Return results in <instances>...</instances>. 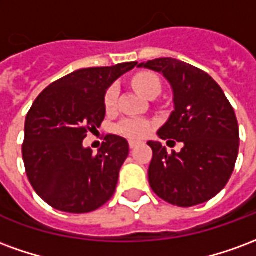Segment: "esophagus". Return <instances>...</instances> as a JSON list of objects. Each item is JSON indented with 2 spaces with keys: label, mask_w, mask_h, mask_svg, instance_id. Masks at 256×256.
<instances>
[{
  "label": "esophagus",
  "mask_w": 256,
  "mask_h": 256,
  "mask_svg": "<svg viewBox=\"0 0 256 256\" xmlns=\"http://www.w3.org/2000/svg\"><path fill=\"white\" fill-rule=\"evenodd\" d=\"M142 144L141 141H136V140H130L128 141V146H130V150H134V148H137L140 145Z\"/></svg>",
  "instance_id": "34e87169"
}]
</instances>
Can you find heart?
<instances>
[{
	"instance_id": "heart-1",
	"label": "heart",
	"mask_w": 256,
	"mask_h": 256,
	"mask_svg": "<svg viewBox=\"0 0 256 256\" xmlns=\"http://www.w3.org/2000/svg\"><path fill=\"white\" fill-rule=\"evenodd\" d=\"M133 86L140 94L145 97H148L154 92H160L162 89L160 79L154 72L137 74L133 78ZM118 97H119V89L116 84H112L108 88L104 96V106L106 111L111 112L116 108ZM152 128H154V123L144 118H126L116 126L118 133L133 140L144 138L152 132Z\"/></svg>"
}]
</instances>
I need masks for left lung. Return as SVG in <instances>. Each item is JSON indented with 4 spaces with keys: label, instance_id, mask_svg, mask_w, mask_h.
<instances>
[{
    "label": "left lung",
    "instance_id": "8db88e82",
    "mask_svg": "<svg viewBox=\"0 0 256 256\" xmlns=\"http://www.w3.org/2000/svg\"><path fill=\"white\" fill-rule=\"evenodd\" d=\"M138 67L163 74L172 84L174 111L158 136L184 144L180 152L168 154L160 142H148L154 152L148 170L150 188L178 207L208 202L225 188L238 155V123L233 106L220 84L190 64L163 58Z\"/></svg>",
    "mask_w": 256,
    "mask_h": 256
}]
</instances>
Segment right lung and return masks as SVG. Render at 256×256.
Instances as JSON below:
<instances>
[{"mask_svg":"<svg viewBox=\"0 0 256 256\" xmlns=\"http://www.w3.org/2000/svg\"><path fill=\"white\" fill-rule=\"evenodd\" d=\"M137 64L74 71L49 84L34 101L26 116L23 160L31 186L53 208L90 212L115 193L128 142L108 134L97 155L82 142L106 118V89Z\"/></svg>","mask_w":256,"mask_h":256,"instance_id":"right-lung-1","label":"right lung"}]
</instances>
